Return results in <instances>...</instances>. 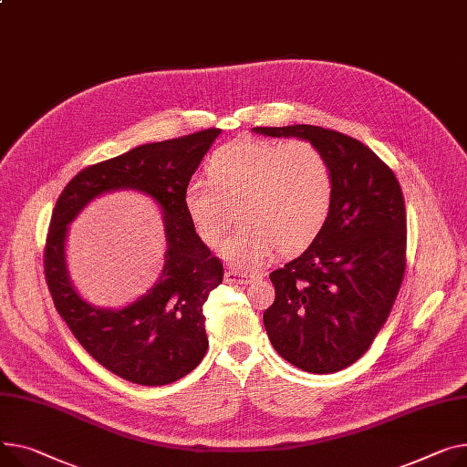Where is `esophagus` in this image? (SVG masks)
I'll list each match as a JSON object with an SVG mask.
<instances>
[{"mask_svg":"<svg viewBox=\"0 0 467 467\" xmlns=\"http://www.w3.org/2000/svg\"><path fill=\"white\" fill-rule=\"evenodd\" d=\"M254 279H255V274H247V272H242V270H236V268H229L225 272V282L227 284L247 285V284H252Z\"/></svg>","mask_w":467,"mask_h":467,"instance_id":"1","label":"esophagus"}]
</instances>
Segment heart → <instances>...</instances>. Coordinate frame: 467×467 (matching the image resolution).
I'll use <instances>...</instances> for the list:
<instances>
[{"label":"heart","mask_w":467,"mask_h":467,"mask_svg":"<svg viewBox=\"0 0 467 467\" xmlns=\"http://www.w3.org/2000/svg\"><path fill=\"white\" fill-rule=\"evenodd\" d=\"M204 178L183 190V210L197 236L217 247L233 225L240 229L223 255L254 270L277 252L295 255L321 234L334 199V174L321 148L307 140L238 139L215 150Z\"/></svg>","instance_id":"b5f03b06"}]
</instances>
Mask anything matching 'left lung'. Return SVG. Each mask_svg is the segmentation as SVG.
Segmentation results:
<instances>
[{
	"label": "left lung",
	"mask_w": 467,
	"mask_h": 467,
	"mask_svg": "<svg viewBox=\"0 0 467 467\" xmlns=\"http://www.w3.org/2000/svg\"><path fill=\"white\" fill-rule=\"evenodd\" d=\"M321 148L334 199L321 234L270 274L274 304L263 321L279 357L309 374L357 362L385 325L406 272L408 220L392 169L360 140L317 126L254 128Z\"/></svg>",
	"instance_id": "left-lung-1"
}]
</instances>
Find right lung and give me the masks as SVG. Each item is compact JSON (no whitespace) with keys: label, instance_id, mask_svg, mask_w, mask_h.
Segmentation results:
<instances>
[{"label":"right lung","instance_id":"add662e5","mask_svg":"<svg viewBox=\"0 0 467 467\" xmlns=\"http://www.w3.org/2000/svg\"><path fill=\"white\" fill-rule=\"evenodd\" d=\"M222 130L142 144L118 158L82 169L61 192L45 244V277L57 314L80 346L118 378L169 385L195 369L206 355L202 306L223 282V265L197 236L183 210V190ZM116 189L150 194L164 212L168 252L156 285L121 310L91 306L75 291L65 265L67 225L89 201Z\"/></svg>","mask_w":467,"mask_h":467}]
</instances>
